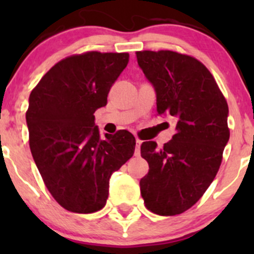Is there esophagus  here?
Here are the masks:
<instances>
[{"label": "esophagus", "instance_id": "esophagus-1", "mask_svg": "<svg viewBox=\"0 0 254 254\" xmlns=\"http://www.w3.org/2000/svg\"><path fill=\"white\" fill-rule=\"evenodd\" d=\"M142 141L140 139H136V146H135V156H140V146Z\"/></svg>", "mask_w": 254, "mask_h": 254}]
</instances>
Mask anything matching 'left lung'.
I'll return each instance as SVG.
<instances>
[{"label":"left lung","instance_id":"1","mask_svg":"<svg viewBox=\"0 0 254 254\" xmlns=\"http://www.w3.org/2000/svg\"><path fill=\"white\" fill-rule=\"evenodd\" d=\"M136 58L155 87L157 114L177 120L176 134L162 148L142 142L148 173L140 190L150 211L173 216L190 209L214 181L230 139L229 106L214 76L193 56L142 50Z\"/></svg>","mask_w":254,"mask_h":254}]
</instances>
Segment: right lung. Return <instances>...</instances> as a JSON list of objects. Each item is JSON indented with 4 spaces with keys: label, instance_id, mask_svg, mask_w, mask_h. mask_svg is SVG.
I'll return each instance as SVG.
<instances>
[{
    "label": "right lung",
    "instance_id": "obj_1",
    "mask_svg": "<svg viewBox=\"0 0 254 254\" xmlns=\"http://www.w3.org/2000/svg\"><path fill=\"white\" fill-rule=\"evenodd\" d=\"M129 61L127 53L87 51L59 61L29 96V147L43 181L64 209L91 214L106 205L109 178L135 151L127 130L102 139L94 112Z\"/></svg>",
    "mask_w": 254,
    "mask_h": 254
}]
</instances>
